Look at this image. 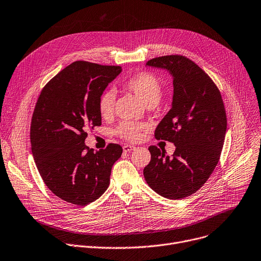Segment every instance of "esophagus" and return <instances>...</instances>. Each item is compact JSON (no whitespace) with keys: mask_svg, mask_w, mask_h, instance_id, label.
I'll return each mask as SVG.
<instances>
[{"mask_svg":"<svg viewBox=\"0 0 261 261\" xmlns=\"http://www.w3.org/2000/svg\"><path fill=\"white\" fill-rule=\"evenodd\" d=\"M123 150H124L125 153H129V152L135 150V147H134V146H131V145H125V146L123 147Z\"/></svg>","mask_w":261,"mask_h":261,"instance_id":"34e87169","label":"esophagus"}]
</instances>
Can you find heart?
<instances>
[{"label": "heart", "instance_id": "1", "mask_svg": "<svg viewBox=\"0 0 261 261\" xmlns=\"http://www.w3.org/2000/svg\"><path fill=\"white\" fill-rule=\"evenodd\" d=\"M124 87L133 92L147 107H153L158 103L163 94V87L160 80L153 73L140 72L132 75L124 82ZM115 103V92L113 90L103 91L97 101L98 112L101 117L108 118L113 114ZM146 129V125L140 121L125 120L116 127L115 134L127 141H136L141 132Z\"/></svg>", "mask_w": 261, "mask_h": 261}]
</instances>
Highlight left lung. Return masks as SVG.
<instances>
[{
	"mask_svg": "<svg viewBox=\"0 0 261 261\" xmlns=\"http://www.w3.org/2000/svg\"><path fill=\"white\" fill-rule=\"evenodd\" d=\"M166 69L173 77L172 107L156 127V140L173 143L172 156L150 146L151 161L144 169L156 193L179 199L192 195L218 164L227 131V115L217 86L202 69L184 56H165L146 63Z\"/></svg>",
	"mask_w": 261,
	"mask_h": 261,
	"instance_id": "obj_1",
	"label": "left lung"
}]
</instances>
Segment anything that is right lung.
<instances>
[{
	"label": "right lung",
	"mask_w": 261,
	"mask_h": 261,
	"mask_svg": "<svg viewBox=\"0 0 261 261\" xmlns=\"http://www.w3.org/2000/svg\"><path fill=\"white\" fill-rule=\"evenodd\" d=\"M120 72V66L76 61L51 79L38 98L30 126L32 155L46 186L67 202L86 205L109 187L123 148L109 144L94 152L85 140L87 131L101 125L98 97Z\"/></svg>",
	"instance_id": "obj_1"
}]
</instances>
